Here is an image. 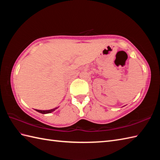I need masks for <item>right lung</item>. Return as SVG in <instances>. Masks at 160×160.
Returning <instances> with one entry per match:
<instances>
[{
	"mask_svg": "<svg viewBox=\"0 0 160 160\" xmlns=\"http://www.w3.org/2000/svg\"><path fill=\"white\" fill-rule=\"evenodd\" d=\"M58 107L56 108H52V109H50V110H45V111H42V110H38V109H35L36 111L39 112L40 113H42V114H47V113H52L53 111H55L56 109H57Z\"/></svg>",
	"mask_w": 160,
	"mask_h": 160,
	"instance_id": "obj_1",
	"label": "right lung"
}]
</instances>
